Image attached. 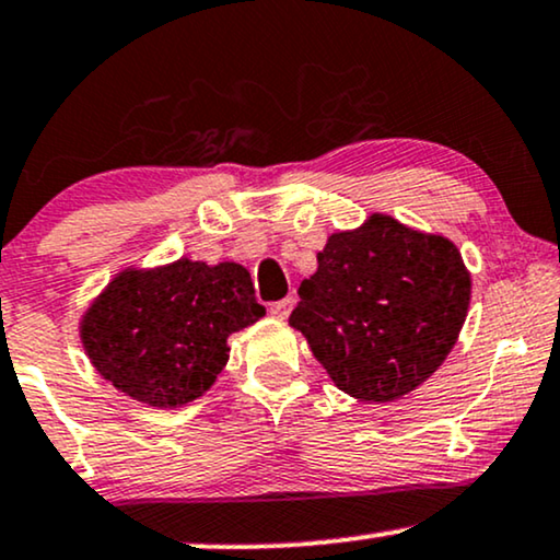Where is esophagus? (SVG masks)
Instances as JSON below:
<instances>
[{
	"label": "esophagus",
	"instance_id": "obj_1",
	"mask_svg": "<svg viewBox=\"0 0 560 560\" xmlns=\"http://www.w3.org/2000/svg\"><path fill=\"white\" fill-rule=\"evenodd\" d=\"M292 307H294V300H292V296H287V300H279V302L271 304V315L284 320V317H289V313H292Z\"/></svg>",
	"mask_w": 560,
	"mask_h": 560
}]
</instances>
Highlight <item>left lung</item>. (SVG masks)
I'll list each match as a JSON object with an SVG mask.
<instances>
[{
  "instance_id": "8db88e82",
  "label": "left lung",
  "mask_w": 560,
  "mask_h": 560,
  "mask_svg": "<svg viewBox=\"0 0 560 560\" xmlns=\"http://www.w3.org/2000/svg\"><path fill=\"white\" fill-rule=\"evenodd\" d=\"M468 304L470 273L447 237L372 214L359 230L328 237L289 325L338 390L387 402L439 370Z\"/></svg>"
}]
</instances>
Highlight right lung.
<instances>
[{
  "label": "right lung",
  "instance_id": "right-lung-1",
  "mask_svg": "<svg viewBox=\"0 0 560 560\" xmlns=\"http://www.w3.org/2000/svg\"><path fill=\"white\" fill-rule=\"evenodd\" d=\"M266 315L240 264L180 258L118 273L84 313L90 362L113 387L158 408H178L214 385L228 338Z\"/></svg>",
  "mask_w": 560,
  "mask_h": 560
}]
</instances>
